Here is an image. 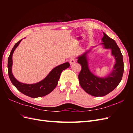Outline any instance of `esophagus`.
Listing matches in <instances>:
<instances>
[{"mask_svg": "<svg viewBox=\"0 0 133 133\" xmlns=\"http://www.w3.org/2000/svg\"><path fill=\"white\" fill-rule=\"evenodd\" d=\"M69 62L70 64H73L75 62V58L74 57H71L70 59H69Z\"/></svg>", "mask_w": 133, "mask_h": 133, "instance_id": "obj_1", "label": "esophagus"}]
</instances>
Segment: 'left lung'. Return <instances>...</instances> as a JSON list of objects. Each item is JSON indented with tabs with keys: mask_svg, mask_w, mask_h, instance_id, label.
<instances>
[{
	"mask_svg": "<svg viewBox=\"0 0 133 133\" xmlns=\"http://www.w3.org/2000/svg\"><path fill=\"white\" fill-rule=\"evenodd\" d=\"M100 45L105 49H110L111 55L115 60L111 73L105 77H99L90 70L88 65V54L91 50H87L77 57L78 62L82 66L81 71L78 75L79 84L83 90L88 94L94 96H103L107 95L117 87L121 82L123 72L124 63L123 55L114 40L103 33Z\"/></svg>",
	"mask_w": 133,
	"mask_h": 133,
	"instance_id": "1",
	"label": "left lung"
}]
</instances>
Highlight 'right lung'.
<instances>
[{"mask_svg": "<svg viewBox=\"0 0 133 133\" xmlns=\"http://www.w3.org/2000/svg\"><path fill=\"white\" fill-rule=\"evenodd\" d=\"M22 41V39L15 44L8 60V74L12 84L22 93L31 98L42 97L49 94L57 87L60 74L63 70L69 68L70 64L66 62L55 67L45 78L37 83L28 84L19 82L15 79L12 73V65H13L12 56L14 50Z\"/></svg>", "mask_w": 133, "mask_h": 133, "instance_id": "obj_1", "label": "right lung"}]
</instances>
